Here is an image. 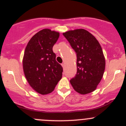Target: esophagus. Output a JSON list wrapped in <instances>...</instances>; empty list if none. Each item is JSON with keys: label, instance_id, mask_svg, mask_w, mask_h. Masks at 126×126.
<instances>
[{"label": "esophagus", "instance_id": "34e87169", "mask_svg": "<svg viewBox=\"0 0 126 126\" xmlns=\"http://www.w3.org/2000/svg\"><path fill=\"white\" fill-rule=\"evenodd\" d=\"M62 67H63V69H64V63H62Z\"/></svg>", "mask_w": 126, "mask_h": 126}]
</instances>
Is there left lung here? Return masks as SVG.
Returning <instances> with one entry per match:
<instances>
[{
  "mask_svg": "<svg viewBox=\"0 0 126 126\" xmlns=\"http://www.w3.org/2000/svg\"><path fill=\"white\" fill-rule=\"evenodd\" d=\"M77 55V73L70 80L72 87L80 94L96 89L105 67L103 51L96 38L84 29L63 33Z\"/></svg>",
  "mask_w": 126,
  "mask_h": 126,
  "instance_id": "8db88e82",
  "label": "left lung"
}]
</instances>
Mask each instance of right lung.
I'll list each match as a JSON object with an SVG mask.
<instances>
[{"mask_svg": "<svg viewBox=\"0 0 126 126\" xmlns=\"http://www.w3.org/2000/svg\"><path fill=\"white\" fill-rule=\"evenodd\" d=\"M59 35L58 32L43 29L30 39L24 52V75L31 88L41 95L53 92L62 79L63 67L53 51Z\"/></svg>", "mask_w": 126, "mask_h": 126, "instance_id": "1", "label": "right lung"}]
</instances>
